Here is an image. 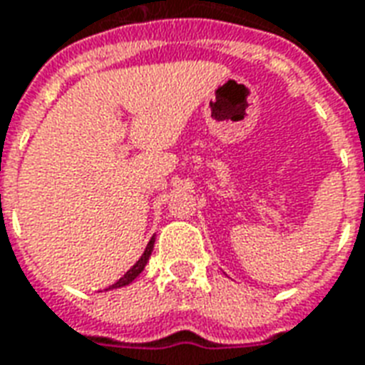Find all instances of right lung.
I'll return each instance as SVG.
<instances>
[{
	"mask_svg": "<svg viewBox=\"0 0 365 365\" xmlns=\"http://www.w3.org/2000/svg\"><path fill=\"white\" fill-rule=\"evenodd\" d=\"M152 248H154V237L150 238V242H148V246H146V248H144L143 256H140V258H138V262H136L135 266H133V268L128 269L127 274L123 275V277H120L119 282H117V283H113V285H111V287H109V289H117V287H125V285H128V283H133V282H135L136 277H138V275L143 274L144 266H146V262H148V258H150Z\"/></svg>",
	"mask_w": 365,
	"mask_h": 365,
	"instance_id": "obj_1",
	"label": "right lung"
}]
</instances>
